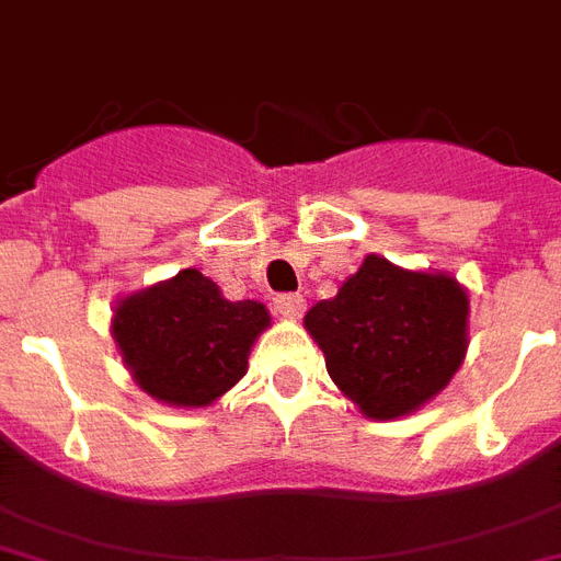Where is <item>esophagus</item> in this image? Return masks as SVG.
<instances>
[{
  "label": "esophagus",
  "instance_id": "obj_1",
  "mask_svg": "<svg viewBox=\"0 0 561 561\" xmlns=\"http://www.w3.org/2000/svg\"><path fill=\"white\" fill-rule=\"evenodd\" d=\"M307 309V300L304 295H277L275 298V312L280 318H300Z\"/></svg>",
  "mask_w": 561,
  "mask_h": 561
}]
</instances>
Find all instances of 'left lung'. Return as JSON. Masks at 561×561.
Instances as JSON below:
<instances>
[{
  "mask_svg": "<svg viewBox=\"0 0 561 561\" xmlns=\"http://www.w3.org/2000/svg\"><path fill=\"white\" fill-rule=\"evenodd\" d=\"M470 300L456 277L410 272L367 254L304 327L327 373L373 421L415 413L450 383L467 353Z\"/></svg>",
  "mask_w": 561,
  "mask_h": 561,
  "instance_id": "1",
  "label": "left lung"
}]
</instances>
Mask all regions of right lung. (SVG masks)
<instances>
[{"label": "right lung", "instance_id": "right-lung-1", "mask_svg": "<svg viewBox=\"0 0 561 561\" xmlns=\"http://www.w3.org/2000/svg\"><path fill=\"white\" fill-rule=\"evenodd\" d=\"M270 312L257 300H226L215 280L183 270L123 298L111 335L140 390L169 407H206L247 375Z\"/></svg>", "mask_w": 561, "mask_h": 561}]
</instances>
